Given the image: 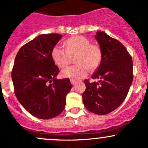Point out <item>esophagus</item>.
Instances as JSON below:
<instances>
[{"instance_id": "1", "label": "esophagus", "mask_w": 148, "mask_h": 148, "mask_svg": "<svg viewBox=\"0 0 148 148\" xmlns=\"http://www.w3.org/2000/svg\"><path fill=\"white\" fill-rule=\"evenodd\" d=\"M70 82H71V84H72V85H75V84H77V81L74 80V79H71V80H70Z\"/></svg>"}]
</instances>
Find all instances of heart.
<instances>
[{
    "label": "heart",
    "mask_w": 148,
    "mask_h": 148,
    "mask_svg": "<svg viewBox=\"0 0 148 148\" xmlns=\"http://www.w3.org/2000/svg\"><path fill=\"white\" fill-rule=\"evenodd\" d=\"M65 48L56 45L52 50V58L60 67H65L69 64L71 56L77 55L76 62L78 63L61 71L64 78L80 79L85 77L89 68L94 69L100 64L101 51L96 45L90 44V40L82 36H74L64 42Z\"/></svg>",
    "instance_id": "obj_1"
}]
</instances>
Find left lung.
<instances>
[{"label":"left lung","mask_w":148,"mask_h":148,"mask_svg":"<svg viewBox=\"0 0 148 148\" xmlns=\"http://www.w3.org/2000/svg\"><path fill=\"white\" fill-rule=\"evenodd\" d=\"M101 51V61L92 79L84 81L83 103L88 111L105 115L116 110L126 98L133 82L132 58L125 46L105 32L95 35Z\"/></svg>","instance_id":"8db88e82"}]
</instances>
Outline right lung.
<instances>
[{
  "label": "right lung",
  "mask_w": 148,
  "mask_h": 148,
  "mask_svg": "<svg viewBox=\"0 0 148 148\" xmlns=\"http://www.w3.org/2000/svg\"><path fill=\"white\" fill-rule=\"evenodd\" d=\"M62 37L59 34L38 36L23 45L14 59V93L22 107L38 119L58 116L72 87L69 79H57L59 68L52 58V50Z\"/></svg>",
  "instance_id": "1"
}]
</instances>
